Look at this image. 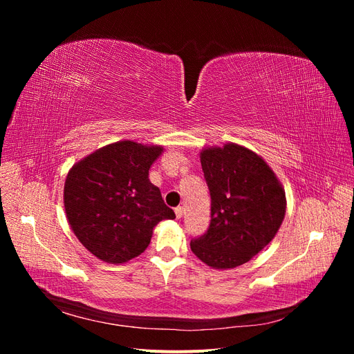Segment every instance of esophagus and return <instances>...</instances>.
Here are the masks:
<instances>
[{"instance_id":"obj_1","label":"esophagus","mask_w":354,"mask_h":354,"mask_svg":"<svg viewBox=\"0 0 354 354\" xmlns=\"http://www.w3.org/2000/svg\"><path fill=\"white\" fill-rule=\"evenodd\" d=\"M183 214H185L183 207H178V208H176V217H177V218H181V217H183Z\"/></svg>"}]
</instances>
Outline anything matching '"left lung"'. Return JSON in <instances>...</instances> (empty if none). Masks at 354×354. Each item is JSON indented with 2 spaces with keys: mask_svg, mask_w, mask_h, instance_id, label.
Here are the masks:
<instances>
[{
  "mask_svg": "<svg viewBox=\"0 0 354 354\" xmlns=\"http://www.w3.org/2000/svg\"><path fill=\"white\" fill-rule=\"evenodd\" d=\"M211 195V223L190 250L211 269L248 263L272 242L286 212L285 189L269 164L251 149L226 143L202 147Z\"/></svg>",
  "mask_w": 354,
  "mask_h": 354,
  "instance_id": "1",
  "label": "left lung"
}]
</instances>
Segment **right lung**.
Returning a JSON list of instances; mask_svg holds the SVG:
<instances>
[{
    "label": "right lung",
    "instance_id": "1",
    "mask_svg": "<svg viewBox=\"0 0 354 354\" xmlns=\"http://www.w3.org/2000/svg\"><path fill=\"white\" fill-rule=\"evenodd\" d=\"M164 146L121 140L106 145L69 169L63 189L66 218L94 257L124 264L145 252L159 221L176 218L149 169Z\"/></svg>",
    "mask_w": 354,
    "mask_h": 354
}]
</instances>
